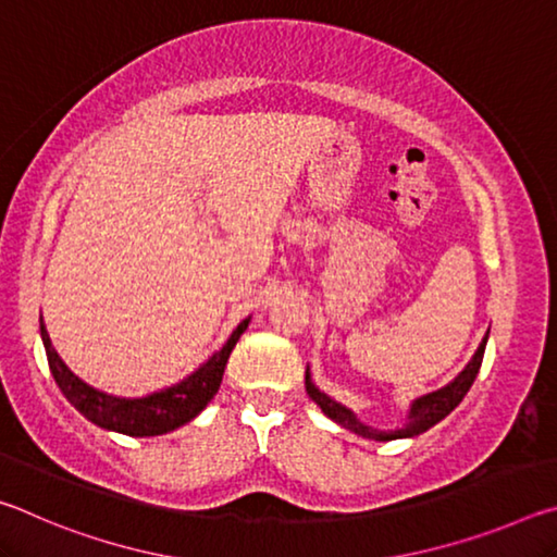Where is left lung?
Returning a JSON list of instances; mask_svg holds the SVG:
<instances>
[{
    "label": "left lung",
    "instance_id": "obj_1",
    "mask_svg": "<svg viewBox=\"0 0 557 557\" xmlns=\"http://www.w3.org/2000/svg\"><path fill=\"white\" fill-rule=\"evenodd\" d=\"M486 338H488V334L482 338V344H479L476 354L471 356V361L465 366V371H461L455 381L447 383L445 388L432 391L428 395H422V398L412 400L410 412H408V420H405V425L398 428V430L385 432V430H375L371 425H363V422L358 420L351 410L344 408L342 403L332 400L326 393H322V391L317 388V385L312 383V375H309V369H307V375H305V388H307L309 398H312L319 405V408H322V412L326 414V418H332L336 425H342L346 430L356 432V435H361L366 440H379V442L400 440V437H414V435H422V432H428L432 425H437L440 420H445L447 414L461 403V398H465L467 391L471 388V383H474V379H476L479 369H482Z\"/></svg>",
    "mask_w": 557,
    "mask_h": 557
}]
</instances>
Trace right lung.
Returning <instances> with one entry per match:
<instances>
[{
    "mask_svg": "<svg viewBox=\"0 0 557 557\" xmlns=\"http://www.w3.org/2000/svg\"><path fill=\"white\" fill-rule=\"evenodd\" d=\"M248 322L250 317L243 319L228 342L223 344L221 351H215L201 369H196L182 383L159 393H149L145 398H117V395H108L92 388L88 383H83L78 375L61 361V356L55 354V348L51 346L49 332H46L44 326V317L39 319L46 358H49V369L61 393L69 398L75 410L86 414V418L90 422H96L98 428L122 432V435L129 437L164 435V432H172L186 425V422H191L196 414L211 403L213 395L219 393L225 363H228V356L233 351V346L238 344L240 334L248 329Z\"/></svg>",
    "mask_w": 557,
    "mask_h": 557,
    "instance_id": "1",
    "label": "right lung"
}]
</instances>
